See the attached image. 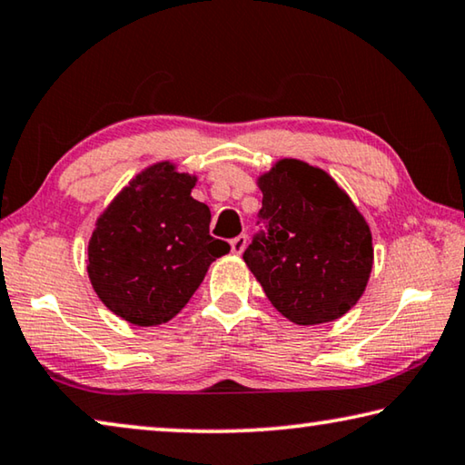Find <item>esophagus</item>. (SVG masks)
Instances as JSON below:
<instances>
[{
	"label": "esophagus",
	"mask_w": 465,
	"mask_h": 465,
	"mask_svg": "<svg viewBox=\"0 0 465 465\" xmlns=\"http://www.w3.org/2000/svg\"><path fill=\"white\" fill-rule=\"evenodd\" d=\"M245 247H247V237H245V234H239V237H234V239L231 241V249H232V253L241 255L242 251H245Z\"/></svg>",
	"instance_id": "obj_1"
}]
</instances>
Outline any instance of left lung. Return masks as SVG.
Masks as SVG:
<instances>
[{
  "instance_id": "8db88e82",
  "label": "left lung",
  "mask_w": 465,
  "mask_h": 465,
  "mask_svg": "<svg viewBox=\"0 0 465 465\" xmlns=\"http://www.w3.org/2000/svg\"><path fill=\"white\" fill-rule=\"evenodd\" d=\"M260 231L242 260L292 323L340 319L369 282V224L330 174L294 158L260 177Z\"/></svg>"
}]
</instances>
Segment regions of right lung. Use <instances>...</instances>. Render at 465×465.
<instances>
[{
    "instance_id": "obj_1",
    "label": "right lung",
    "mask_w": 465,
    "mask_h": 465,
    "mask_svg": "<svg viewBox=\"0 0 465 465\" xmlns=\"http://www.w3.org/2000/svg\"><path fill=\"white\" fill-rule=\"evenodd\" d=\"M195 177L158 163L140 173L98 218L88 276L113 313L142 327L173 319L231 245L210 234V208L192 197Z\"/></svg>"
}]
</instances>
